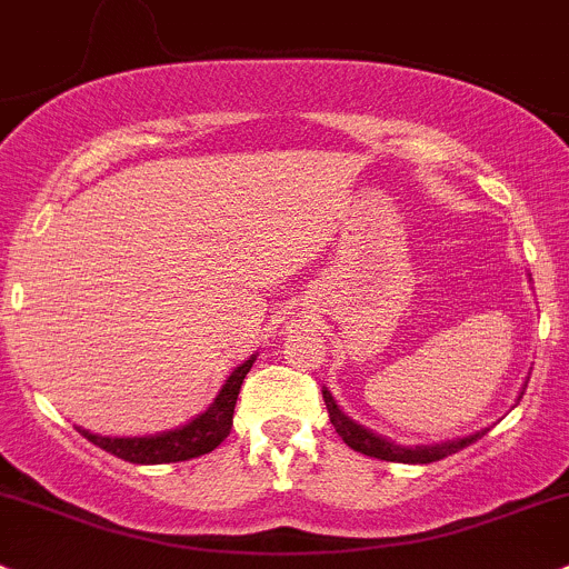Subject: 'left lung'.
<instances>
[{
  "mask_svg": "<svg viewBox=\"0 0 569 569\" xmlns=\"http://www.w3.org/2000/svg\"><path fill=\"white\" fill-rule=\"evenodd\" d=\"M529 383V380H526ZM523 397V391L518 395V400ZM323 400L328 408V419H331L333 430L339 432L345 443L356 452L367 455V458H378V460H389V462H436L449 458V455L460 452L462 447L473 443L477 438H482L490 427H482V430L471 432V436L462 438H452V441H438V443H416V447H402V443L391 441V438L378 436V432L367 430L365 425L353 421L350 416H345L342 408L337 406V400L331 397V391L323 386Z\"/></svg>",
  "mask_w": 569,
  "mask_h": 569,
  "instance_id": "left-lung-1",
  "label": "left lung"
}]
</instances>
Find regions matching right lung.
Segmentation results:
<instances>
[{
    "label": "right lung",
    "mask_w": 569,
    "mask_h": 569,
    "mask_svg": "<svg viewBox=\"0 0 569 569\" xmlns=\"http://www.w3.org/2000/svg\"><path fill=\"white\" fill-rule=\"evenodd\" d=\"M254 361L257 353H251L243 365H238L230 372V378L224 380V386L213 397V402L191 421L174 427V430L153 432V436H98V432L84 430V427H76V430L87 441L101 447L103 452L114 455L120 460L137 462V466H161V462H180L199 458V455H208L230 436L238 391H241L246 372L251 370Z\"/></svg>",
    "instance_id": "obj_1"
}]
</instances>
